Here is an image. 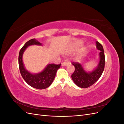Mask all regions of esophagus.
Wrapping results in <instances>:
<instances>
[{"label":"esophagus","mask_w":124,"mask_h":124,"mask_svg":"<svg viewBox=\"0 0 124 124\" xmlns=\"http://www.w3.org/2000/svg\"><path fill=\"white\" fill-rule=\"evenodd\" d=\"M70 62H67V61H64L62 63V66H68L70 64Z\"/></svg>","instance_id":"34e87169"}]
</instances>
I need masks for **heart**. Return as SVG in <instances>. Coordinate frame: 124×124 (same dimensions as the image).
<instances>
[{"instance_id": "b5f03b06", "label": "heart", "mask_w": 124, "mask_h": 124, "mask_svg": "<svg viewBox=\"0 0 124 124\" xmlns=\"http://www.w3.org/2000/svg\"><path fill=\"white\" fill-rule=\"evenodd\" d=\"M82 43H83V42H82V41H78V42H77V45H81V44H82ZM83 51H84V50H83Z\"/></svg>"}]
</instances>
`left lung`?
Wrapping results in <instances>:
<instances>
[{"label": "left lung", "mask_w": 124, "mask_h": 124, "mask_svg": "<svg viewBox=\"0 0 124 124\" xmlns=\"http://www.w3.org/2000/svg\"><path fill=\"white\" fill-rule=\"evenodd\" d=\"M96 47L99 53L100 60L98 66L91 72H86L83 67L78 62H72L75 67V70L71 76L72 79L78 86L81 88H87L98 80L104 69L105 56L103 48L98 41H96Z\"/></svg>", "instance_id": "1"}]
</instances>
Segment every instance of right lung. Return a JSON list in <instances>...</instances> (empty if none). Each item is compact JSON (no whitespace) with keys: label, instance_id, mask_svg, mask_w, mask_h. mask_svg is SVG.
I'll return each instance as SVG.
<instances>
[{"label":"right lung","instance_id":"right-lung-1","mask_svg":"<svg viewBox=\"0 0 124 124\" xmlns=\"http://www.w3.org/2000/svg\"><path fill=\"white\" fill-rule=\"evenodd\" d=\"M31 45L42 46V44L36 39H32L27 41L22 47L18 56L20 71L22 77L29 85L35 88L43 89L49 87L51 85L54 81L57 70L61 67V63L59 65H56L54 63L48 64L42 71L38 73L32 74L29 72L25 68L22 58L26 48Z\"/></svg>","mask_w":124,"mask_h":124}]
</instances>
